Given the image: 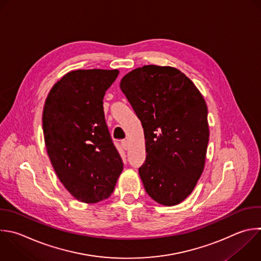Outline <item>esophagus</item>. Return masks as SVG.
I'll return each instance as SVG.
<instances>
[{
    "mask_svg": "<svg viewBox=\"0 0 261 261\" xmlns=\"http://www.w3.org/2000/svg\"><path fill=\"white\" fill-rule=\"evenodd\" d=\"M121 147H122L124 150H127V149H128V142H127V140H122V141H121Z\"/></svg>",
    "mask_w": 261,
    "mask_h": 261,
    "instance_id": "esophagus-1",
    "label": "esophagus"
}]
</instances>
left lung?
<instances>
[{"mask_svg":"<svg viewBox=\"0 0 261 261\" xmlns=\"http://www.w3.org/2000/svg\"><path fill=\"white\" fill-rule=\"evenodd\" d=\"M120 89L144 128L147 156L139 174L147 194L161 205L180 203L204 169L209 128L203 96L170 66L134 69Z\"/></svg>","mask_w":261,"mask_h":261,"instance_id":"1","label":"left lung"}]
</instances>
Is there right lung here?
I'll use <instances>...</instances> for the list:
<instances>
[{
	"instance_id": "add662e5",
	"label": "right lung",
	"mask_w": 261,
	"mask_h": 261,
	"mask_svg": "<svg viewBox=\"0 0 261 261\" xmlns=\"http://www.w3.org/2000/svg\"><path fill=\"white\" fill-rule=\"evenodd\" d=\"M117 69L73 70L50 91L43 111L47 152L56 174L79 201L97 203L123 169L105 121L103 98Z\"/></svg>"
}]
</instances>
